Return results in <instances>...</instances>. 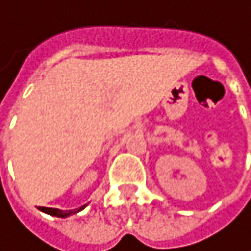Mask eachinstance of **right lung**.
<instances>
[{
	"label": "right lung",
	"instance_id": "right-lung-1",
	"mask_svg": "<svg viewBox=\"0 0 251 251\" xmlns=\"http://www.w3.org/2000/svg\"><path fill=\"white\" fill-rule=\"evenodd\" d=\"M81 209H84V206H81L79 209H74V211H61V209H55V208H40L42 212H46V214L54 215V217H60V218H64V217H69L72 214H76Z\"/></svg>",
	"mask_w": 251,
	"mask_h": 251
}]
</instances>
